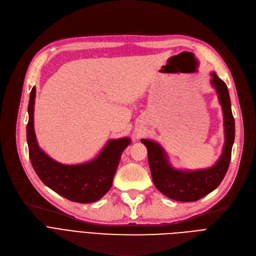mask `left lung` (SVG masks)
<instances>
[{"label": "left lung", "instance_id": "obj_1", "mask_svg": "<svg viewBox=\"0 0 256 256\" xmlns=\"http://www.w3.org/2000/svg\"><path fill=\"white\" fill-rule=\"evenodd\" d=\"M210 84L216 89L224 116L225 143L222 154L214 166L199 170H178L173 168L166 152L158 143L142 139L148 152V164L152 182L165 196L182 202L197 201L212 192L223 180L232 158L234 142V118L226 84L214 72L210 74Z\"/></svg>", "mask_w": 256, "mask_h": 256}]
</instances>
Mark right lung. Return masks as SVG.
<instances>
[{
  "label": "right lung",
  "mask_w": 256,
  "mask_h": 256,
  "mask_svg": "<svg viewBox=\"0 0 256 256\" xmlns=\"http://www.w3.org/2000/svg\"><path fill=\"white\" fill-rule=\"evenodd\" d=\"M36 88L33 87L28 106L29 121L26 141L31 164L42 182L50 189L70 201L90 204L100 200L110 190L122 152L130 145V138L113 139L100 154L84 164L64 165L40 150L34 130V104Z\"/></svg>",
  "instance_id": "obj_1"
}]
</instances>
